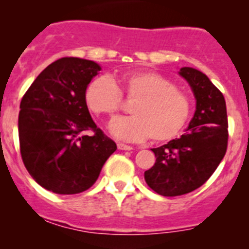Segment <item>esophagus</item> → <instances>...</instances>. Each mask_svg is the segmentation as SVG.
Wrapping results in <instances>:
<instances>
[{"label":"esophagus","instance_id":"obj_1","mask_svg":"<svg viewBox=\"0 0 249 249\" xmlns=\"http://www.w3.org/2000/svg\"><path fill=\"white\" fill-rule=\"evenodd\" d=\"M118 149H120V150H131L132 147H131V145L124 144V143H118Z\"/></svg>","mask_w":249,"mask_h":249}]
</instances>
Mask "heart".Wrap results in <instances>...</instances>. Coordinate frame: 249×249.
I'll return each instance as SVG.
<instances>
[{
  "instance_id": "obj_1",
  "label": "heart",
  "mask_w": 249,
  "mask_h": 249,
  "mask_svg": "<svg viewBox=\"0 0 249 249\" xmlns=\"http://www.w3.org/2000/svg\"><path fill=\"white\" fill-rule=\"evenodd\" d=\"M120 84L125 94L137 97L131 105V117L117 118L109 131L119 140L141 142L152 139L167 141L187 123L190 114V100L166 77L152 71H131L123 74ZM85 104L96 115H113L120 107L122 92L108 76H99L85 90Z\"/></svg>"
}]
</instances>
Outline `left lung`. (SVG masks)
I'll use <instances>...</instances> for the list:
<instances>
[{"mask_svg":"<svg viewBox=\"0 0 249 249\" xmlns=\"http://www.w3.org/2000/svg\"><path fill=\"white\" fill-rule=\"evenodd\" d=\"M179 76L189 84L196 109L184 134L153 148L154 166L144 172L145 183L162 196L184 195L200 188L215 171L227 152V105L210 78L193 67Z\"/></svg>","mask_w":249,"mask_h":249,"instance_id":"8db88e82","label":"left lung"}]
</instances>
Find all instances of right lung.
<instances>
[{
  "label": "right lung",
  "instance_id": "obj_1",
  "mask_svg": "<svg viewBox=\"0 0 249 249\" xmlns=\"http://www.w3.org/2000/svg\"><path fill=\"white\" fill-rule=\"evenodd\" d=\"M100 71L91 60L62 57L38 74L20 102L22 161L31 177L55 194L89 189L117 150L85 104L87 87Z\"/></svg>",
  "mask_w": 249,
  "mask_h": 249
}]
</instances>
